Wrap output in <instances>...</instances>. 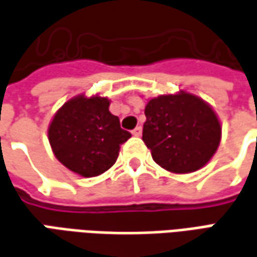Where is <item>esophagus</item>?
Returning <instances> with one entry per match:
<instances>
[{
  "label": "esophagus",
  "instance_id": "34e87169",
  "mask_svg": "<svg viewBox=\"0 0 257 257\" xmlns=\"http://www.w3.org/2000/svg\"><path fill=\"white\" fill-rule=\"evenodd\" d=\"M132 135H134V136H141V135H142V126H136V128L132 131Z\"/></svg>",
  "mask_w": 257,
  "mask_h": 257
}]
</instances>
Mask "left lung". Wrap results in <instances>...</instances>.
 I'll return each instance as SVG.
<instances>
[{"label": "left lung", "instance_id": "obj_1", "mask_svg": "<svg viewBox=\"0 0 257 257\" xmlns=\"http://www.w3.org/2000/svg\"><path fill=\"white\" fill-rule=\"evenodd\" d=\"M142 139L160 167L174 174L200 170L215 155L222 128L207 101L180 90L148 99Z\"/></svg>", "mask_w": 257, "mask_h": 257}]
</instances>
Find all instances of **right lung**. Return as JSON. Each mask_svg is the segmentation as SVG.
I'll use <instances>...</instances> for the list:
<instances>
[{"mask_svg": "<svg viewBox=\"0 0 257 257\" xmlns=\"http://www.w3.org/2000/svg\"><path fill=\"white\" fill-rule=\"evenodd\" d=\"M109 99L80 94L66 101L53 115L48 139L56 159L81 177H95L111 169L131 134L109 112Z\"/></svg>", "mask_w": 257, "mask_h": 257, "instance_id": "obj_1", "label": "right lung"}]
</instances>
